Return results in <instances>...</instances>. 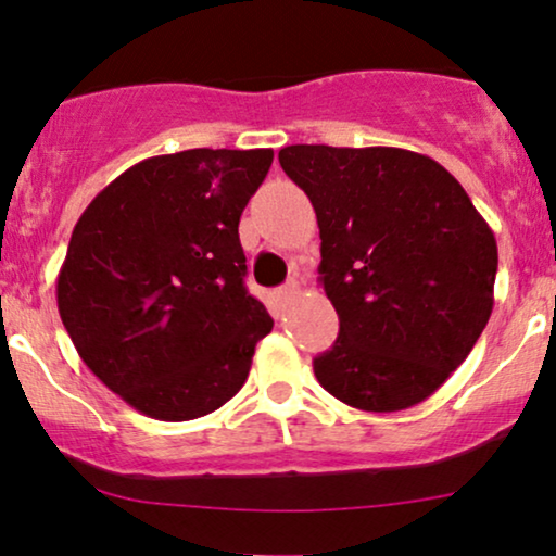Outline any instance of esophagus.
Masks as SVG:
<instances>
[{
  "instance_id": "obj_1",
  "label": "esophagus",
  "mask_w": 556,
  "mask_h": 556,
  "mask_svg": "<svg viewBox=\"0 0 556 556\" xmlns=\"http://www.w3.org/2000/svg\"><path fill=\"white\" fill-rule=\"evenodd\" d=\"M274 294H277V300H279V302H282V305H285V302H290V300L294 298V294H298V285H294V282H290V285L279 287V290H277V292H274Z\"/></svg>"
}]
</instances>
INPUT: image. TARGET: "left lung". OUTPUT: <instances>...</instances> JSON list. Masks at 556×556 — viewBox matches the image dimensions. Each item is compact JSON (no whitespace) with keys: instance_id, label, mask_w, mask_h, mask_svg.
Returning <instances> with one entry per match:
<instances>
[{"instance_id":"obj_1","label":"left lung","mask_w":556,"mask_h":556,"mask_svg":"<svg viewBox=\"0 0 556 556\" xmlns=\"http://www.w3.org/2000/svg\"><path fill=\"white\" fill-rule=\"evenodd\" d=\"M279 164L313 202L320 285L341 323L333 346L313 359L318 382L369 413L424 403L493 313V230L424 153L287 146Z\"/></svg>"}]
</instances>
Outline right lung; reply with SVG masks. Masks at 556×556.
<instances>
[{"instance_id":"1","label":"right lung","mask_w":556,"mask_h":556,"mask_svg":"<svg viewBox=\"0 0 556 556\" xmlns=\"http://www.w3.org/2000/svg\"><path fill=\"white\" fill-rule=\"evenodd\" d=\"M271 149L140 161L84 210L55 282L81 362L130 407L192 420L226 405L274 320L243 287L238 220Z\"/></svg>"}]
</instances>
